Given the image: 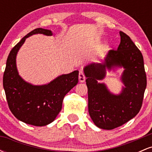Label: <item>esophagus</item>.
<instances>
[{
  "instance_id": "34e87169",
  "label": "esophagus",
  "mask_w": 152,
  "mask_h": 152,
  "mask_svg": "<svg viewBox=\"0 0 152 152\" xmlns=\"http://www.w3.org/2000/svg\"><path fill=\"white\" fill-rule=\"evenodd\" d=\"M78 79H79V81L81 82V83H83V82H84L85 80H86L84 74H83V72L81 70L79 71V75H78Z\"/></svg>"
}]
</instances>
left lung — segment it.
<instances>
[{
    "label": "left lung",
    "instance_id": "left-lung-1",
    "mask_svg": "<svg viewBox=\"0 0 152 152\" xmlns=\"http://www.w3.org/2000/svg\"><path fill=\"white\" fill-rule=\"evenodd\" d=\"M121 42L117 50H110L101 63H91L83 68L88 88V113L94 124L111 130L136 116L142 105L146 87L144 58L130 37L119 32ZM123 67L120 79L124 84L118 94L110 91L104 79L107 70Z\"/></svg>",
    "mask_w": 152,
    "mask_h": 152
}]
</instances>
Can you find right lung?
Wrapping results in <instances>:
<instances>
[{
  "instance_id": "add662e5",
  "label": "right lung",
  "mask_w": 152,
  "mask_h": 152,
  "mask_svg": "<svg viewBox=\"0 0 152 152\" xmlns=\"http://www.w3.org/2000/svg\"><path fill=\"white\" fill-rule=\"evenodd\" d=\"M38 34L53 35L51 31L38 28L24 36L8 55L3 84L8 106L15 117L28 124L43 126L58 116L64 96L78 83V71L60 75L46 84L34 85L26 81L17 69V53L26 38Z\"/></svg>"
}]
</instances>
